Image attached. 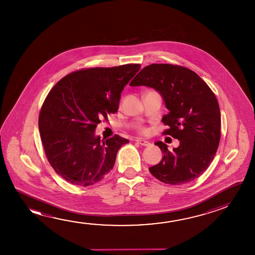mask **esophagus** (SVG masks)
<instances>
[{"mask_svg":"<svg viewBox=\"0 0 255 255\" xmlns=\"http://www.w3.org/2000/svg\"><path fill=\"white\" fill-rule=\"evenodd\" d=\"M136 142H138V144H140L141 146H149L151 145L150 142L145 140V139H143V138H137Z\"/></svg>","mask_w":255,"mask_h":255,"instance_id":"esophagus-1","label":"esophagus"}]
</instances>
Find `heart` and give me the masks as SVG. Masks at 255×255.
Segmentation results:
<instances>
[{
    "mask_svg": "<svg viewBox=\"0 0 255 255\" xmlns=\"http://www.w3.org/2000/svg\"><path fill=\"white\" fill-rule=\"evenodd\" d=\"M139 132H140V133H146V128H143V127H142V128H139Z\"/></svg>",
    "mask_w": 255,
    "mask_h": 255,
    "instance_id": "b5f03b06",
    "label": "heart"
}]
</instances>
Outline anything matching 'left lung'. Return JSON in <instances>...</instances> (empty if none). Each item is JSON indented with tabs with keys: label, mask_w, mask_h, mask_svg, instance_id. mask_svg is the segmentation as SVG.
Returning <instances> with one entry per match:
<instances>
[{
	"label": "left lung",
	"mask_w": 255,
	"mask_h": 255,
	"mask_svg": "<svg viewBox=\"0 0 255 255\" xmlns=\"http://www.w3.org/2000/svg\"><path fill=\"white\" fill-rule=\"evenodd\" d=\"M130 86L154 89L163 97L169 113L162 122L163 131L180 140V146L163 152L160 163L149 168L152 175L171 185L188 183L208 168L216 154L221 138V112L213 91L195 72L171 64H151L134 77Z\"/></svg>",
	"instance_id": "left-lung-1"
}]
</instances>
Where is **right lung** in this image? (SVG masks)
<instances>
[{"mask_svg":"<svg viewBox=\"0 0 255 255\" xmlns=\"http://www.w3.org/2000/svg\"><path fill=\"white\" fill-rule=\"evenodd\" d=\"M139 69V64H127L73 72L47 95L39 130L49 163L67 182L91 186L113 169L117 152L129 140L116 134L101 141L95 129L118 110L121 92Z\"/></svg>","mask_w":255,"mask_h":255,"instance_id":"obj_1","label":"right lung"}]
</instances>
